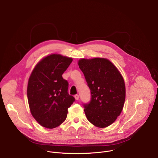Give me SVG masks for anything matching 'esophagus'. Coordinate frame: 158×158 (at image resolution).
I'll return each instance as SVG.
<instances>
[{"label": "esophagus", "mask_w": 158, "mask_h": 158, "mask_svg": "<svg viewBox=\"0 0 158 158\" xmlns=\"http://www.w3.org/2000/svg\"><path fill=\"white\" fill-rule=\"evenodd\" d=\"M74 97H75V99L76 100H79V94H76V95L74 96Z\"/></svg>", "instance_id": "1"}]
</instances>
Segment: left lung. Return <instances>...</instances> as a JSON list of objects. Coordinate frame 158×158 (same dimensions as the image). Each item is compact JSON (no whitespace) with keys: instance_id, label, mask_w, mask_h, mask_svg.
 <instances>
[{"instance_id":"8db88e82","label":"left lung","mask_w":158,"mask_h":158,"mask_svg":"<svg viewBox=\"0 0 158 158\" xmlns=\"http://www.w3.org/2000/svg\"><path fill=\"white\" fill-rule=\"evenodd\" d=\"M78 65L91 94L90 102L83 104L86 116L95 127H107L116 120L123 109L126 97L123 77L106 58H82Z\"/></svg>"}]
</instances>
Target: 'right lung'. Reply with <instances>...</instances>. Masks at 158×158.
<instances>
[{"mask_svg": "<svg viewBox=\"0 0 158 158\" xmlns=\"http://www.w3.org/2000/svg\"><path fill=\"white\" fill-rule=\"evenodd\" d=\"M72 58L52 54L42 59L28 79L27 97L32 116L42 126L52 129L67 118L75 98L68 93L69 83L62 74Z\"/></svg>", "mask_w": 158, "mask_h": 158, "instance_id": "obj_1", "label": "right lung"}]
</instances>
